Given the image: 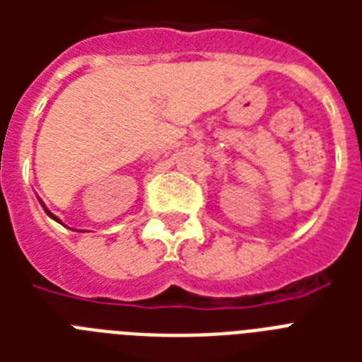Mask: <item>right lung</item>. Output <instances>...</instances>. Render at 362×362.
<instances>
[{
	"instance_id": "right-lung-1",
	"label": "right lung",
	"mask_w": 362,
	"mask_h": 362,
	"mask_svg": "<svg viewBox=\"0 0 362 362\" xmlns=\"http://www.w3.org/2000/svg\"><path fill=\"white\" fill-rule=\"evenodd\" d=\"M41 204H42V203H41ZM42 209H45V212H47V214H48V218H52V220H54V221H58V223H62V221H59V220H58V218H56V216H54V214H52V212H50V210H48V209H47V206H45V204H42Z\"/></svg>"
}]
</instances>
